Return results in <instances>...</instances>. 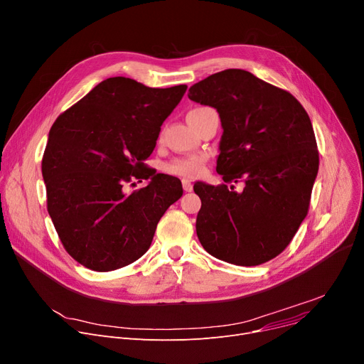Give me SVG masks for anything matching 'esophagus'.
I'll return each instance as SVG.
<instances>
[{
    "instance_id": "obj_1",
    "label": "esophagus",
    "mask_w": 364,
    "mask_h": 364,
    "mask_svg": "<svg viewBox=\"0 0 364 364\" xmlns=\"http://www.w3.org/2000/svg\"><path fill=\"white\" fill-rule=\"evenodd\" d=\"M182 186H183V191H185V192H191V191L193 189L192 183H191L189 181H186V179H183V181H182Z\"/></svg>"
}]
</instances>
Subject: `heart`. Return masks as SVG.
<instances>
[{
    "instance_id": "1",
    "label": "heart",
    "mask_w": 364,
    "mask_h": 364,
    "mask_svg": "<svg viewBox=\"0 0 364 364\" xmlns=\"http://www.w3.org/2000/svg\"><path fill=\"white\" fill-rule=\"evenodd\" d=\"M203 169H204V159L200 156L175 159L173 161H171L166 166V171L169 173L181 178H186V179H193L200 176L203 173Z\"/></svg>"
}]
</instances>
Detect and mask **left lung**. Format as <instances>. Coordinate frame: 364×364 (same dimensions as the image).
Listing matches in <instances>:
<instances>
[{
	"instance_id": "1",
	"label": "left lung",
	"mask_w": 364,
	"mask_h": 364,
	"mask_svg": "<svg viewBox=\"0 0 364 364\" xmlns=\"http://www.w3.org/2000/svg\"><path fill=\"white\" fill-rule=\"evenodd\" d=\"M188 97L217 109L223 127L217 173L225 183L193 185L198 239L217 259L264 264L289 246L309 210L319 169L311 118L293 95L237 68L198 81ZM239 180L242 193L227 186Z\"/></svg>"
}]
</instances>
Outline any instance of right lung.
Returning a JSON list of instances; mask_svg holds the SVG:
<instances>
[{"instance_id":"right-lung-1","label":"right lung","mask_w":364,"mask_h":364,"mask_svg":"<svg viewBox=\"0 0 364 364\" xmlns=\"http://www.w3.org/2000/svg\"><path fill=\"white\" fill-rule=\"evenodd\" d=\"M186 89L110 77L53 122L42 159L48 213L81 265L105 272L141 258L159 220L182 197L178 178L144 161ZM132 178L151 183L125 194L122 186Z\"/></svg>"}]
</instances>
